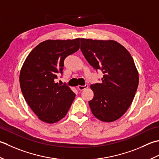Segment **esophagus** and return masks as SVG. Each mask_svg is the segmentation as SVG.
Listing matches in <instances>:
<instances>
[{
  "mask_svg": "<svg viewBox=\"0 0 159 159\" xmlns=\"http://www.w3.org/2000/svg\"><path fill=\"white\" fill-rule=\"evenodd\" d=\"M89 86L87 85V84H86L85 86H81V85H79L78 86H77V89H78L80 90H84L86 89L87 88H88Z\"/></svg>",
  "mask_w": 159,
  "mask_h": 159,
  "instance_id": "34e87169",
  "label": "esophagus"
}]
</instances>
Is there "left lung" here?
<instances>
[{"instance_id":"1","label":"left lung","mask_w":159,"mask_h":159,"mask_svg":"<svg viewBox=\"0 0 159 159\" xmlns=\"http://www.w3.org/2000/svg\"><path fill=\"white\" fill-rule=\"evenodd\" d=\"M83 55L94 69L101 70L102 82L90 85L94 93L89 104L93 115L103 122H112L125 114L139 85V73L126 48L112 40L81 38Z\"/></svg>"}]
</instances>
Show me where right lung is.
I'll use <instances>...</instances> for the list:
<instances>
[{
  "label": "right lung",
  "instance_id": "1",
  "mask_svg": "<svg viewBox=\"0 0 159 159\" xmlns=\"http://www.w3.org/2000/svg\"><path fill=\"white\" fill-rule=\"evenodd\" d=\"M80 48V38L47 40L37 45L26 58L20 72L25 101L38 119L55 124L67 114L75 94L67 86L55 83L62 73L64 60Z\"/></svg>",
  "mask_w": 159,
  "mask_h": 159
}]
</instances>
